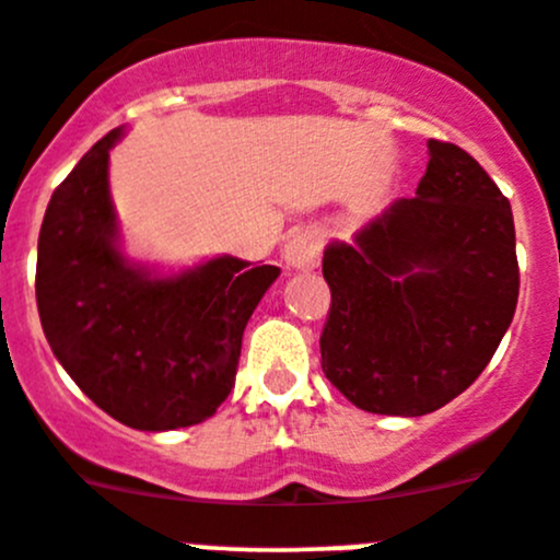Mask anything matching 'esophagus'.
I'll return each mask as SVG.
<instances>
[{"label": "esophagus", "mask_w": 560, "mask_h": 560, "mask_svg": "<svg viewBox=\"0 0 560 560\" xmlns=\"http://www.w3.org/2000/svg\"><path fill=\"white\" fill-rule=\"evenodd\" d=\"M284 262L295 270H312L320 262V237L310 229H298L284 243Z\"/></svg>", "instance_id": "esophagus-1"}]
</instances>
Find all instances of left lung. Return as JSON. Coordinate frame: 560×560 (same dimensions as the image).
<instances>
[{
	"label": "left lung",
	"instance_id": "8db88e82",
	"mask_svg": "<svg viewBox=\"0 0 560 560\" xmlns=\"http://www.w3.org/2000/svg\"><path fill=\"white\" fill-rule=\"evenodd\" d=\"M415 198L328 243L326 378L373 415L422 417L489 364L520 298L509 198L464 149L428 140Z\"/></svg>",
	"mask_w": 560,
	"mask_h": 560
}]
</instances>
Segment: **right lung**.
<instances>
[{
  "mask_svg": "<svg viewBox=\"0 0 560 560\" xmlns=\"http://www.w3.org/2000/svg\"><path fill=\"white\" fill-rule=\"evenodd\" d=\"M121 135H104L51 192L35 298L51 353L98 409L138 431H174L229 398L245 326L281 270L218 256L151 276L129 262L107 185Z\"/></svg>",
  "mask_w": 560,
  "mask_h": 560,
  "instance_id": "add662e5",
  "label": "right lung"
}]
</instances>
